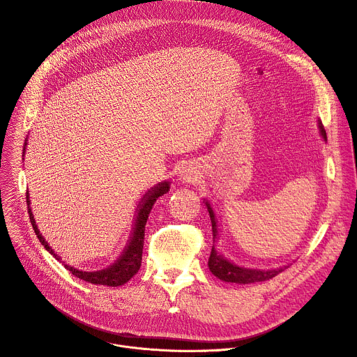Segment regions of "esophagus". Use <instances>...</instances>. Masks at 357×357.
<instances>
[{
  "label": "esophagus",
  "instance_id": "obj_1",
  "mask_svg": "<svg viewBox=\"0 0 357 357\" xmlns=\"http://www.w3.org/2000/svg\"><path fill=\"white\" fill-rule=\"evenodd\" d=\"M199 177L201 173L191 167H183V170L180 172V178L183 180V183H195Z\"/></svg>",
  "mask_w": 357,
  "mask_h": 357
}]
</instances>
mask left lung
I'll use <instances>...</instances> for the list:
<instances>
[{
    "instance_id": "obj_1",
    "label": "left lung",
    "mask_w": 357,
    "mask_h": 357,
    "mask_svg": "<svg viewBox=\"0 0 357 357\" xmlns=\"http://www.w3.org/2000/svg\"><path fill=\"white\" fill-rule=\"evenodd\" d=\"M319 128H321V133H322L324 139H326V132H325V129H324L321 122H319ZM206 208H208L209 217H211L213 242H215L217 235H218L215 215H213V211H212V208L209 206L208 202H206ZM208 267H209L211 273L213 275H217L220 280H224V281H228V282H238V284H249V282L266 281V280L273 278L274 275H277L278 273H281L284 270V268H277V270H253V268L239 267V266L228 261L227 259H224L221 255H218L215 248H212V250H211V256H209V260H208Z\"/></svg>"
}]
</instances>
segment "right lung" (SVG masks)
Returning <instances> with one entry per match:
<instances>
[{
    "instance_id": "add662e5",
    "label": "right lung",
    "mask_w": 357,
    "mask_h": 357,
    "mask_svg": "<svg viewBox=\"0 0 357 357\" xmlns=\"http://www.w3.org/2000/svg\"><path fill=\"white\" fill-rule=\"evenodd\" d=\"M169 190H170L169 183H160L158 187L152 188L145 195L146 199H144V202L139 205V215H137V220H136V227H135L133 238H132L128 249L125 250V253L111 267H108L105 270H101V271H91V273L80 271V270L73 268V267L67 266V264H64V267L73 275H76V277H79V278H82L84 281L93 282V284H100V286L116 287V286H122V284L129 281L137 273V270L140 268L142 252H144V243H145V225H146L149 213L152 211V206L156 202V199L160 195L166 194ZM26 204H28V208H29V198H28V195H26ZM28 212H29L31 224L33 227V231H35L39 242L46 248V250L49 253H52L59 260V256L53 253L52 248L45 242L43 236L39 234V229L36 228V224H35V220L32 217L31 209H28Z\"/></svg>"
}]
</instances>
